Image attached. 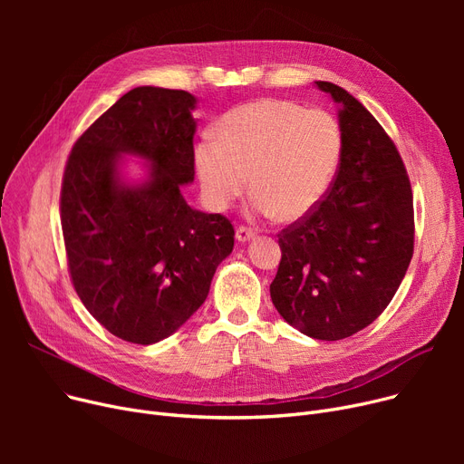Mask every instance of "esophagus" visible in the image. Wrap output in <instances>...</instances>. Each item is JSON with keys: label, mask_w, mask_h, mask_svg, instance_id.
I'll return each mask as SVG.
<instances>
[{"label": "esophagus", "mask_w": 464, "mask_h": 464, "mask_svg": "<svg viewBox=\"0 0 464 464\" xmlns=\"http://www.w3.org/2000/svg\"><path fill=\"white\" fill-rule=\"evenodd\" d=\"M254 231L252 229H248V227H245V226H238L237 227V233H235V237H237V240L238 242H248L250 238H254Z\"/></svg>", "instance_id": "obj_1"}]
</instances>
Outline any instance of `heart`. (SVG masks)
Returning a JSON list of instances; mask_svg holds the SVG:
<instances>
[{
  "instance_id": "b5f03b06",
  "label": "heart",
  "mask_w": 464,
  "mask_h": 464,
  "mask_svg": "<svg viewBox=\"0 0 464 464\" xmlns=\"http://www.w3.org/2000/svg\"><path fill=\"white\" fill-rule=\"evenodd\" d=\"M214 135L193 152L208 205L226 210L250 186V212L282 222H297L322 203L343 158L338 120L285 100L240 105L219 118Z\"/></svg>"
}]
</instances>
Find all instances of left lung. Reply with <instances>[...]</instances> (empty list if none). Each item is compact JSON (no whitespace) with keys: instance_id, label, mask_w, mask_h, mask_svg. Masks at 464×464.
<instances>
[{"instance_id":"left-lung-1","label":"left lung","mask_w":464,"mask_h":464,"mask_svg":"<svg viewBox=\"0 0 464 464\" xmlns=\"http://www.w3.org/2000/svg\"><path fill=\"white\" fill-rule=\"evenodd\" d=\"M338 107L343 158L308 216L278 235L271 299L303 334L343 340L392 303L413 254V199L393 140L352 93L315 82Z\"/></svg>"}]
</instances>
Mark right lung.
I'll return each mask as SVG.
<instances>
[{
  "label": "right lung",
  "mask_w": 464,
  "mask_h": 464,
  "mask_svg": "<svg viewBox=\"0 0 464 464\" xmlns=\"http://www.w3.org/2000/svg\"><path fill=\"white\" fill-rule=\"evenodd\" d=\"M198 100L184 90L139 86L81 135L62 184V231L72 285L109 333L156 344L205 303L235 245L222 214L191 208ZM139 157L145 177L123 175Z\"/></svg>",
  "instance_id": "obj_1"
}]
</instances>
